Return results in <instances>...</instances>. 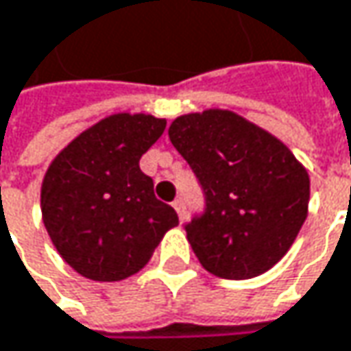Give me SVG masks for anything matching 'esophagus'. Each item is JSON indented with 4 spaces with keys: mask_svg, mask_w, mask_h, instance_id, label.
<instances>
[{
    "mask_svg": "<svg viewBox=\"0 0 351 351\" xmlns=\"http://www.w3.org/2000/svg\"><path fill=\"white\" fill-rule=\"evenodd\" d=\"M173 208H176L178 216L184 220V216H186V204H184V199H182V197H178V199L173 202Z\"/></svg>",
    "mask_w": 351,
    "mask_h": 351,
    "instance_id": "esophagus-1",
    "label": "esophagus"
}]
</instances>
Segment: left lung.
Returning a JSON list of instances; mask_svg holds the SVG:
<instances>
[{
  "label": "left lung",
  "instance_id": "1",
  "mask_svg": "<svg viewBox=\"0 0 351 351\" xmlns=\"http://www.w3.org/2000/svg\"><path fill=\"white\" fill-rule=\"evenodd\" d=\"M169 141L206 197L186 224L202 267L222 279H252L275 267L297 239L309 206L307 169L269 131L232 110L178 117Z\"/></svg>",
  "mask_w": 351,
  "mask_h": 351
}]
</instances>
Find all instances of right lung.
Wrapping results in <instances>:
<instances>
[{
    "mask_svg": "<svg viewBox=\"0 0 351 351\" xmlns=\"http://www.w3.org/2000/svg\"><path fill=\"white\" fill-rule=\"evenodd\" d=\"M165 129L154 114L117 112L72 139L42 182V218L66 263L93 281L141 271L178 214L154 194L139 159Z\"/></svg>",
    "mask_w": 351,
    "mask_h": 351,
    "instance_id": "add662e5",
    "label": "right lung"
}]
</instances>
